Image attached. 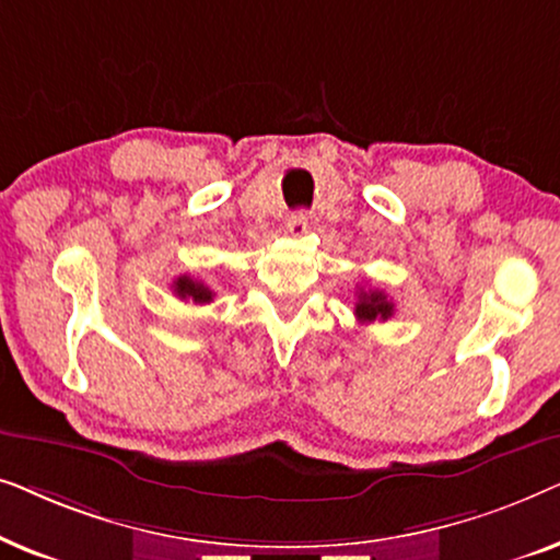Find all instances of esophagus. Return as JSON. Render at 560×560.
Here are the masks:
<instances>
[{
    "label": "esophagus",
    "instance_id": "34e87169",
    "mask_svg": "<svg viewBox=\"0 0 560 560\" xmlns=\"http://www.w3.org/2000/svg\"><path fill=\"white\" fill-rule=\"evenodd\" d=\"M285 226H288V234H293V236L305 234V232H308V213H303V211L290 213Z\"/></svg>",
    "mask_w": 560,
    "mask_h": 560
}]
</instances>
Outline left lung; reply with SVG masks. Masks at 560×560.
Here are the masks:
<instances>
[{
	"label": "left lung",
	"instance_id": "left-lung-1",
	"mask_svg": "<svg viewBox=\"0 0 560 560\" xmlns=\"http://www.w3.org/2000/svg\"><path fill=\"white\" fill-rule=\"evenodd\" d=\"M395 313V305L387 301L382 290H359L354 316L362 324H372V320H387Z\"/></svg>",
	"mask_w": 560,
	"mask_h": 560
}]
</instances>
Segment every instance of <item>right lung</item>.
I'll use <instances>...</instances> for the list:
<instances>
[{
	"label": "right lung",
	"instance_id": "obj_1",
	"mask_svg": "<svg viewBox=\"0 0 560 560\" xmlns=\"http://www.w3.org/2000/svg\"><path fill=\"white\" fill-rule=\"evenodd\" d=\"M173 290L180 301H194V303H211L213 301V290L209 285H203L201 280L188 278V275H180V278L173 282Z\"/></svg>",
	"mask_w": 560,
	"mask_h": 560
}]
</instances>
